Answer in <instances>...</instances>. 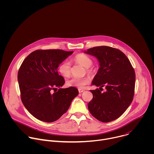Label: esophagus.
Instances as JSON below:
<instances>
[{
  "label": "esophagus",
  "mask_w": 154,
  "mask_h": 154,
  "mask_svg": "<svg viewBox=\"0 0 154 154\" xmlns=\"http://www.w3.org/2000/svg\"><path fill=\"white\" fill-rule=\"evenodd\" d=\"M85 91L83 90H81V89H79V92L80 93H83V92H84Z\"/></svg>",
  "instance_id": "34e87169"
}]
</instances>
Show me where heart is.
I'll use <instances>...</instances> for the list:
<instances>
[{
	"mask_svg": "<svg viewBox=\"0 0 154 154\" xmlns=\"http://www.w3.org/2000/svg\"><path fill=\"white\" fill-rule=\"evenodd\" d=\"M75 63L82 65L86 68L87 71L91 72V69H89L93 64V61L90 57L84 54H79L75 55L74 58ZM59 72L64 77H68L71 75V65L69 61L65 60L61 63L58 66ZM90 82V79L88 77H72L66 81V85L69 86L77 87L79 88H82Z\"/></svg>",
	"mask_w": 154,
	"mask_h": 154,
	"instance_id": "b5f03b06",
	"label": "heart"
}]
</instances>
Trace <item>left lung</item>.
<instances>
[{"label": "left lung", "mask_w": 154, "mask_h": 154, "mask_svg": "<svg viewBox=\"0 0 154 154\" xmlns=\"http://www.w3.org/2000/svg\"><path fill=\"white\" fill-rule=\"evenodd\" d=\"M85 54L95 57L99 68L91 84L103 87L102 93L98 88L90 90L93 99L88 105L90 113L103 122L114 121L120 117L133 100L135 73L129 60L119 49L98 46L85 51Z\"/></svg>", "instance_id": "8db88e82"}]
</instances>
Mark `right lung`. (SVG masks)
Instances as JSON below:
<instances>
[{
  "label": "right lung",
  "mask_w": 154,
  "mask_h": 154,
  "mask_svg": "<svg viewBox=\"0 0 154 154\" xmlns=\"http://www.w3.org/2000/svg\"><path fill=\"white\" fill-rule=\"evenodd\" d=\"M60 49L37 50L23 61L17 74L21 100L28 112L46 122L58 119L79 94L75 87L60 88L64 79L57 71L61 63L73 54ZM58 87L60 88L57 91Z\"/></svg>",
  "instance_id": "right-lung-1"
}]
</instances>
